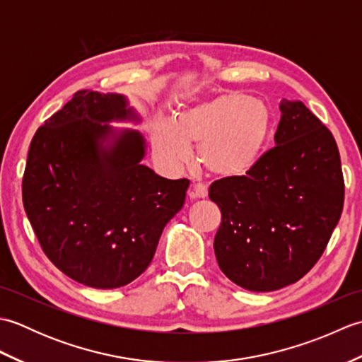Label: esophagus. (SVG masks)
Wrapping results in <instances>:
<instances>
[{
	"label": "esophagus",
	"instance_id": "obj_1",
	"mask_svg": "<svg viewBox=\"0 0 362 362\" xmlns=\"http://www.w3.org/2000/svg\"><path fill=\"white\" fill-rule=\"evenodd\" d=\"M206 194H209V189L202 183H197V185H193V188L189 189L191 199H205Z\"/></svg>",
	"mask_w": 362,
	"mask_h": 362
}]
</instances>
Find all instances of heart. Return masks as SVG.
<instances>
[{
  "label": "heart",
  "mask_w": 362,
  "mask_h": 362,
  "mask_svg": "<svg viewBox=\"0 0 362 362\" xmlns=\"http://www.w3.org/2000/svg\"><path fill=\"white\" fill-rule=\"evenodd\" d=\"M272 115L249 95L222 93L187 107L173 121L157 119L151 129L153 156L166 168H180L197 148V161L219 179L247 174L271 136Z\"/></svg>",
  "instance_id": "b5f03b06"
}]
</instances>
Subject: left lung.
<instances>
[{
	"label": "left lung",
	"mask_w": 362,
	"mask_h": 362,
	"mask_svg": "<svg viewBox=\"0 0 362 362\" xmlns=\"http://www.w3.org/2000/svg\"><path fill=\"white\" fill-rule=\"evenodd\" d=\"M275 148L250 171L221 179L209 196L222 219L214 255L227 279L269 292L317 263L344 206L341 157L332 132L302 101L280 103Z\"/></svg>",
	"instance_id": "8db88e82"
}]
</instances>
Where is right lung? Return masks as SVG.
Instances as JSON below:
<instances>
[{"mask_svg":"<svg viewBox=\"0 0 362 362\" xmlns=\"http://www.w3.org/2000/svg\"><path fill=\"white\" fill-rule=\"evenodd\" d=\"M113 121L141 118L124 95L74 93L35 132L23 175V205L46 257L96 289L126 286L148 269L189 187L141 165L144 136Z\"/></svg>","mask_w":362,"mask_h":362,"instance_id":"right-lung-1","label":"right lung"}]
</instances>
